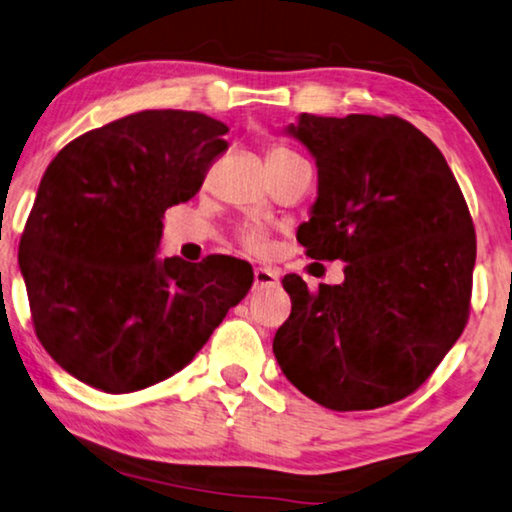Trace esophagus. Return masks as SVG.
Segmentation results:
<instances>
[{
    "label": "esophagus",
    "instance_id": "esophagus-1",
    "mask_svg": "<svg viewBox=\"0 0 512 512\" xmlns=\"http://www.w3.org/2000/svg\"><path fill=\"white\" fill-rule=\"evenodd\" d=\"M279 274L272 270V267H256L254 270V286L256 288H267V286H277Z\"/></svg>",
    "mask_w": 512,
    "mask_h": 512
}]
</instances>
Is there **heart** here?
<instances>
[{
	"label": "heart",
	"mask_w": 512,
	"mask_h": 512,
	"mask_svg": "<svg viewBox=\"0 0 512 512\" xmlns=\"http://www.w3.org/2000/svg\"><path fill=\"white\" fill-rule=\"evenodd\" d=\"M286 155H295L290 148H283V146H274L270 148V153H267V160L270 157H286ZM240 245L245 247L247 251H263L265 249V233L261 229H245L240 231Z\"/></svg>",
	"instance_id": "heart-1"
}]
</instances>
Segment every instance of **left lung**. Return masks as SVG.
Instances as JSON below:
<instances>
[{"mask_svg": "<svg viewBox=\"0 0 512 512\" xmlns=\"http://www.w3.org/2000/svg\"><path fill=\"white\" fill-rule=\"evenodd\" d=\"M288 132L318 164L297 242L345 261L341 286L283 277L293 309L272 350L283 375L336 412L375 410L428 380L469 320L476 231L444 155L400 116L302 114Z\"/></svg>", "mask_w": 512, "mask_h": 512, "instance_id": "obj_1", "label": "left lung"}]
</instances>
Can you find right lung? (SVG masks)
Listing matches in <instances>:
<instances>
[{
  "mask_svg": "<svg viewBox=\"0 0 512 512\" xmlns=\"http://www.w3.org/2000/svg\"><path fill=\"white\" fill-rule=\"evenodd\" d=\"M226 132L146 109L84 132L45 169L18 258L38 341L80 382L130 393L167 380L249 293L238 258L155 256L164 212L201 190Z\"/></svg>",
  "mask_w": 512,
  "mask_h": 512,
  "instance_id": "1",
  "label": "right lung"
}]
</instances>
